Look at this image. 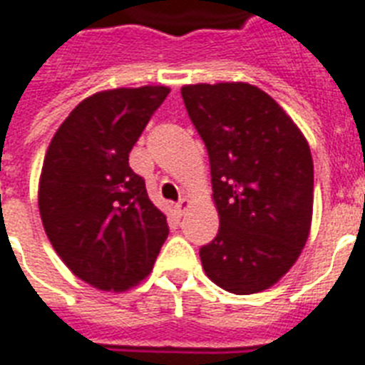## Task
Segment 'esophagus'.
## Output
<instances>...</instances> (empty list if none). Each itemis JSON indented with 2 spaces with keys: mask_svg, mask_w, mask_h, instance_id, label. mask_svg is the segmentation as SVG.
I'll use <instances>...</instances> for the list:
<instances>
[{
  "mask_svg": "<svg viewBox=\"0 0 365 365\" xmlns=\"http://www.w3.org/2000/svg\"><path fill=\"white\" fill-rule=\"evenodd\" d=\"M174 208H176L178 216H182V214H185V210H187V208H189V200L187 199H182V200H180V202H178L176 206H174Z\"/></svg>",
  "mask_w": 365,
  "mask_h": 365,
  "instance_id": "34e87169",
  "label": "esophagus"
}]
</instances>
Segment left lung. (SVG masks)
I'll use <instances>...</instances> for the list:
<instances>
[{"mask_svg":"<svg viewBox=\"0 0 365 365\" xmlns=\"http://www.w3.org/2000/svg\"><path fill=\"white\" fill-rule=\"evenodd\" d=\"M182 96L202 138L220 216L200 248L206 277L231 294H257L294 267L312 222L314 166L303 132L250 83L185 85Z\"/></svg>","mask_w":365,"mask_h":365,"instance_id":"1","label":"left lung"}]
</instances>
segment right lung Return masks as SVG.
Segmentation results:
<instances>
[{
	"label": "right lung",
	"mask_w": 365,
	"mask_h": 365,
	"mask_svg": "<svg viewBox=\"0 0 365 365\" xmlns=\"http://www.w3.org/2000/svg\"><path fill=\"white\" fill-rule=\"evenodd\" d=\"M170 93L163 85L88 96L48 143L39 176V214L54 252L83 282L126 292L148 277L168 237L128 153Z\"/></svg>",
	"instance_id": "1"
}]
</instances>
